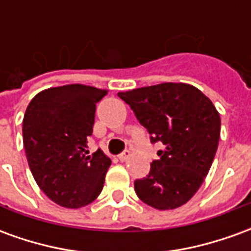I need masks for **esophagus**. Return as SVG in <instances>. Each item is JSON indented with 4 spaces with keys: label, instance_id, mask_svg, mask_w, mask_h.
Masks as SVG:
<instances>
[{
    "label": "esophagus",
    "instance_id": "1",
    "mask_svg": "<svg viewBox=\"0 0 251 251\" xmlns=\"http://www.w3.org/2000/svg\"><path fill=\"white\" fill-rule=\"evenodd\" d=\"M131 153L129 152V151H125L124 153H121L120 156H118V158H120V161H127L129 158H130Z\"/></svg>",
    "mask_w": 251,
    "mask_h": 251
}]
</instances>
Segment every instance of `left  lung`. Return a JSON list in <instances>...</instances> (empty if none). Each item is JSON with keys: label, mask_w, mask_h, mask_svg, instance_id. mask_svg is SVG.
I'll list each match as a JSON object with an SVG mask.
<instances>
[{"label": "left lung", "mask_w": 251, "mask_h": 251, "mask_svg": "<svg viewBox=\"0 0 251 251\" xmlns=\"http://www.w3.org/2000/svg\"><path fill=\"white\" fill-rule=\"evenodd\" d=\"M151 134L163 142L149 175L134 181L137 196L156 210H174L194 196L215 157L221 117L210 98L187 83H160L118 93Z\"/></svg>", "instance_id": "1"}]
</instances>
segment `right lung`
Instances as JSON below:
<instances>
[{"label":"right lung","mask_w":251,"mask_h":251,"mask_svg":"<svg viewBox=\"0 0 251 251\" xmlns=\"http://www.w3.org/2000/svg\"><path fill=\"white\" fill-rule=\"evenodd\" d=\"M107 90L66 84L36 95L23 120L26 160L36 183L56 204L79 208L103 188L111 160L100 149L88 156L97 103Z\"/></svg>","instance_id":"add662e5"}]
</instances>
